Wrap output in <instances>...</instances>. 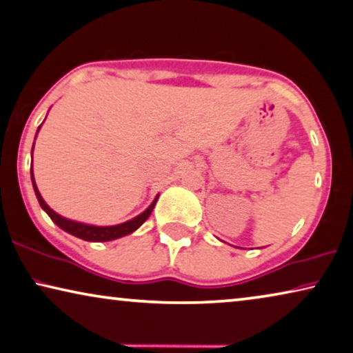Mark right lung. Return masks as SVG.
<instances>
[{
    "label": "right lung",
    "instance_id": "1",
    "mask_svg": "<svg viewBox=\"0 0 353 353\" xmlns=\"http://www.w3.org/2000/svg\"><path fill=\"white\" fill-rule=\"evenodd\" d=\"M39 128H41V126H39ZM31 152H33V150H31ZM31 181H33V188H34L36 198H38L41 208L46 210L47 215H49V217L54 220V222L59 225L61 230H65L66 233H70L72 236H77V238H81L83 241H92V243H104V241H112V239L122 238V236L133 233L134 230H138L141 225H143L145 220L149 219V215L152 214V210H154V208H155L157 199H159V198H155V201L152 203L143 214H139L138 217L128 220V222L120 223V225H114V227H93V225L72 222V220L61 217V215L54 212V210L47 206L46 201L41 196V193L38 192V187H36L34 177H33V170H31Z\"/></svg>",
    "mask_w": 353,
    "mask_h": 353
}]
</instances>
